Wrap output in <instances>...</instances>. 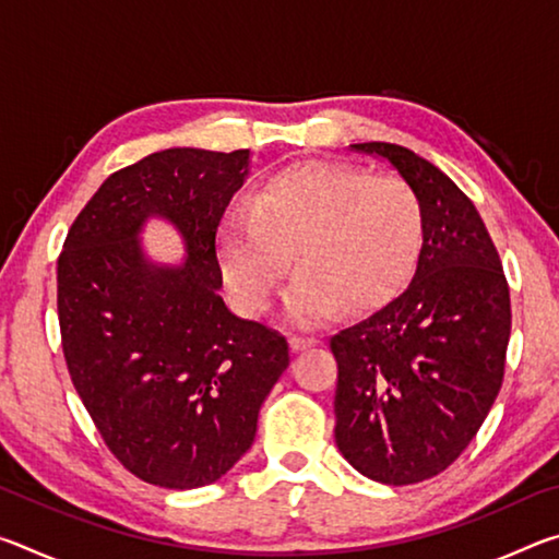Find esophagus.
Listing matches in <instances>:
<instances>
[{
    "instance_id": "34e87169",
    "label": "esophagus",
    "mask_w": 559,
    "mask_h": 559,
    "mask_svg": "<svg viewBox=\"0 0 559 559\" xmlns=\"http://www.w3.org/2000/svg\"><path fill=\"white\" fill-rule=\"evenodd\" d=\"M288 345H290L293 353H302V349L316 347V345H318V340H316V337H300V335H293V337L288 340Z\"/></svg>"
}]
</instances>
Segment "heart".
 I'll use <instances>...</instances> for the list:
<instances>
[{"label": "heart", "instance_id": "obj_1", "mask_svg": "<svg viewBox=\"0 0 559 559\" xmlns=\"http://www.w3.org/2000/svg\"><path fill=\"white\" fill-rule=\"evenodd\" d=\"M424 214L409 185L337 163H296L271 173L234 204L219 231L226 288L246 313H263L288 271L283 298L296 325L390 300L419 259Z\"/></svg>", "mask_w": 559, "mask_h": 559}]
</instances>
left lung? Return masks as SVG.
<instances>
[{
    "label": "left lung",
    "instance_id": "left-lung-1",
    "mask_svg": "<svg viewBox=\"0 0 559 559\" xmlns=\"http://www.w3.org/2000/svg\"><path fill=\"white\" fill-rule=\"evenodd\" d=\"M349 150L382 159L412 187L424 241L409 286L330 340L335 441L362 476L419 484L461 456L496 402L510 293L484 219L449 175L402 145Z\"/></svg>",
    "mask_w": 559,
    "mask_h": 559
}]
</instances>
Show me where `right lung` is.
Masks as SVG:
<instances>
[{"instance_id":"add662e5","label":"right lung","mask_w":559,"mask_h":559,"mask_svg":"<svg viewBox=\"0 0 559 559\" xmlns=\"http://www.w3.org/2000/svg\"><path fill=\"white\" fill-rule=\"evenodd\" d=\"M251 150L169 147L110 175L75 216L59 257V323L71 380L116 459L159 488L222 478L257 439L259 412L290 362L288 343L222 298V216ZM159 218L177 264L142 246Z\"/></svg>"}]
</instances>
